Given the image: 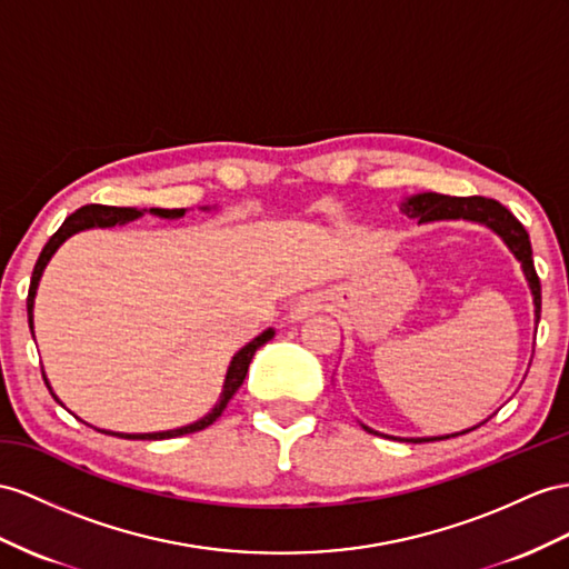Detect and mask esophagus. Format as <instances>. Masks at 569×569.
Here are the masks:
<instances>
[{
  "mask_svg": "<svg viewBox=\"0 0 569 569\" xmlns=\"http://www.w3.org/2000/svg\"><path fill=\"white\" fill-rule=\"evenodd\" d=\"M325 308V296L322 293H308V296H302L293 308H290V319H293V322H302V319H308L310 315H315V312H319Z\"/></svg>",
  "mask_w": 569,
  "mask_h": 569,
  "instance_id": "esophagus-1",
  "label": "esophagus"
}]
</instances>
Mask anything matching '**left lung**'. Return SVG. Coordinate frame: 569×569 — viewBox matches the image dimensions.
<instances>
[{
    "mask_svg": "<svg viewBox=\"0 0 569 569\" xmlns=\"http://www.w3.org/2000/svg\"><path fill=\"white\" fill-rule=\"evenodd\" d=\"M401 213L409 218H416L418 223H435V221H473L490 228L492 232H498L502 242L509 247L519 261H521V271L527 276L531 296H533V315H536V325L541 319V281H538V273L533 269V257H531V240L529 232L523 230V226L517 221V218L509 213L500 201L486 199V197H447V194H437V192H423V194H413L409 199L401 201ZM368 432H375L372 428L362 426ZM473 430V428H471ZM469 432V430H463ZM463 432L455 435H442V437H399L403 442H435V440H447V437H457ZM380 435V432H375ZM389 437V435H385ZM397 440V437H391Z\"/></svg>",
    "mask_w": 569,
    "mask_h": 569,
    "instance_id": "obj_1",
    "label": "left lung"
}]
</instances>
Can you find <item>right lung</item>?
Here are the masks:
<instances>
[{"label": "right lung", "mask_w": 569, "mask_h": 569, "mask_svg": "<svg viewBox=\"0 0 569 569\" xmlns=\"http://www.w3.org/2000/svg\"><path fill=\"white\" fill-rule=\"evenodd\" d=\"M153 216H160V218H180L184 216V209H151ZM143 216V211L139 209H129V207H103V203H89V207H81L77 209L74 213H71L67 221L60 226V230L54 232V236L48 240V244L42 247V252L36 261V269H33V276H31V288H28V300H26V308H28V327H31L33 331V300H36V290H38V283H40V276L42 271H46L48 261L52 259V254L60 250V244L74 236V232L79 230H89V228H112V226H124L129 221H134V218ZM273 339V329H267L261 331L257 339H252L247 346H242L240 351L232 356L230 366H228V372H226V382H223V391H221V399H218V403L213 406V409L199 418L197 423H189L184 428H174V430H163V432H110V430H100L106 435H114V437H124V440H170V437H180V435H189V432H197V430H203L209 428L213 420L221 416L226 411L228 401L232 399V395L240 389V385L244 382V375H247V368H250V362L257 353V348L264 346L267 341ZM42 380H46L50 395L54 401H60L54 397V391L48 382L46 372H42Z\"/></svg>", "instance_id": "right-lung-1"}]
</instances>
